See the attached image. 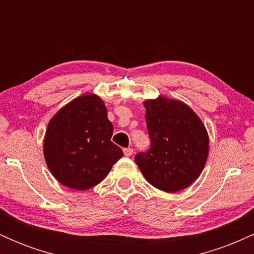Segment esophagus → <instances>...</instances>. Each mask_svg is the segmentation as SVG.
Listing matches in <instances>:
<instances>
[{"instance_id":"1","label":"esophagus","mask_w":254,"mask_h":254,"mask_svg":"<svg viewBox=\"0 0 254 254\" xmlns=\"http://www.w3.org/2000/svg\"><path fill=\"white\" fill-rule=\"evenodd\" d=\"M133 153L132 148H124V155L125 156H131Z\"/></svg>"}]
</instances>
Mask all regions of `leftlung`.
<instances>
[{
  "label": "left lung",
  "instance_id": "left-lung-1",
  "mask_svg": "<svg viewBox=\"0 0 254 254\" xmlns=\"http://www.w3.org/2000/svg\"><path fill=\"white\" fill-rule=\"evenodd\" d=\"M145 122L150 148L135 162L147 182L166 192L190 186L199 177L209 153V137L196 113L182 101L147 100Z\"/></svg>",
  "mask_w": 254,
  "mask_h": 254
}]
</instances>
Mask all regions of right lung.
Segmentation results:
<instances>
[{"label": "right lung", "mask_w": 254, "mask_h": 254, "mask_svg": "<svg viewBox=\"0 0 254 254\" xmlns=\"http://www.w3.org/2000/svg\"><path fill=\"white\" fill-rule=\"evenodd\" d=\"M113 125L100 98L78 97L51 119L44 156L52 176L66 188L88 190L106 178L123 150L111 141Z\"/></svg>", "instance_id": "add662e5"}]
</instances>
